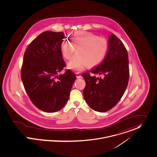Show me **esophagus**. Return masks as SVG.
<instances>
[{"instance_id": "34e87169", "label": "esophagus", "mask_w": 157, "mask_h": 157, "mask_svg": "<svg viewBox=\"0 0 157 157\" xmlns=\"http://www.w3.org/2000/svg\"><path fill=\"white\" fill-rule=\"evenodd\" d=\"M76 78H80L82 77V76L81 75V74H79V73H76Z\"/></svg>"}]
</instances>
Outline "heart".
<instances>
[{"instance_id":"b5f03b06","label":"heart","mask_w":157,"mask_h":157,"mask_svg":"<svg viewBox=\"0 0 157 157\" xmlns=\"http://www.w3.org/2000/svg\"><path fill=\"white\" fill-rule=\"evenodd\" d=\"M70 40H65L61 46L64 58L69 60L76 48L77 53L68 64L73 70H81L87 65L93 67L100 64L105 59L108 50L106 39L84 31L76 32L70 36Z\"/></svg>"}]
</instances>
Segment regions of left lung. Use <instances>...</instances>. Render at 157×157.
Returning <instances> with one entry per match:
<instances>
[{
    "mask_svg": "<svg viewBox=\"0 0 157 157\" xmlns=\"http://www.w3.org/2000/svg\"><path fill=\"white\" fill-rule=\"evenodd\" d=\"M82 76L86 83L84 97L90 107L102 113L113 108L122 98L129 81L128 55L122 41L112 34L104 61Z\"/></svg>",
    "mask_w": 157,
    "mask_h": 157,
    "instance_id": "8db88e82",
    "label": "left lung"
}]
</instances>
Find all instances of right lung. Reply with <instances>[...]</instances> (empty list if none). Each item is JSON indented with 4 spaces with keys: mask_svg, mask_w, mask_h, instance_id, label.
I'll list each match as a JSON object with an SVG mask.
<instances>
[{
    "mask_svg": "<svg viewBox=\"0 0 157 157\" xmlns=\"http://www.w3.org/2000/svg\"><path fill=\"white\" fill-rule=\"evenodd\" d=\"M64 33L45 31L35 38L26 49L21 69V79L30 100L46 113L59 111L67 103L76 77L67 70L61 46Z\"/></svg>",
    "mask_w": 157,
    "mask_h": 157,
    "instance_id": "1",
    "label": "right lung"
}]
</instances>
